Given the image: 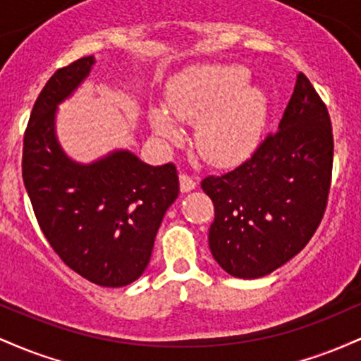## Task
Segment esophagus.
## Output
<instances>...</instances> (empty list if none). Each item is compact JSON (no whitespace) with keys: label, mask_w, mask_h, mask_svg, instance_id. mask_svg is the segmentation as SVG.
Wrapping results in <instances>:
<instances>
[{"label":"esophagus","mask_w":361,"mask_h":361,"mask_svg":"<svg viewBox=\"0 0 361 361\" xmlns=\"http://www.w3.org/2000/svg\"><path fill=\"white\" fill-rule=\"evenodd\" d=\"M195 186H197V181H195L193 176L186 175V173H181L180 175V188L181 192L186 193V192H192L195 190Z\"/></svg>","instance_id":"1"}]
</instances>
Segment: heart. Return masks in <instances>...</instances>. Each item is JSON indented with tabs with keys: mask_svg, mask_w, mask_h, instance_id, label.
I'll return each instance as SVG.
<instances>
[{
	"mask_svg": "<svg viewBox=\"0 0 361 361\" xmlns=\"http://www.w3.org/2000/svg\"><path fill=\"white\" fill-rule=\"evenodd\" d=\"M247 82L250 71L244 66L210 64L188 69L169 85V113L181 122L199 120L195 146L209 163H238L258 146L267 123L268 102L263 91ZM171 116L166 110L154 109L151 123L157 135L176 140L180 128Z\"/></svg>",
	"mask_w": 361,
	"mask_h": 361,
	"instance_id": "obj_1",
	"label": "heart"
}]
</instances>
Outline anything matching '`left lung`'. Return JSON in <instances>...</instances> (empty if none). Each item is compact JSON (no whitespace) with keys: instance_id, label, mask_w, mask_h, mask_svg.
<instances>
[{"instance_id":"obj_1","label":"left lung","mask_w":361,"mask_h":361,"mask_svg":"<svg viewBox=\"0 0 361 361\" xmlns=\"http://www.w3.org/2000/svg\"><path fill=\"white\" fill-rule=\"evenodd\" d=\"M333 151L324 102L299 73L279 130L233 171L202 180L215 210L209 246L224 270L259 279L304 250L324 217Z\"/></svg>"}]
</instances>
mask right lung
<instances>
[{
	"instance_id": "1",
	"label": "right lung",
	"mask_w": 361,
	"mask_h": 361,
	"mask_svg": "<svg viewBox=\"0 0 361 361\" xmlns=\"http://www.w3.org/2000/svg\"><path fill=\"white\" fill-rule=\"evenodd\" d=\"M93 56L57 69L40 91L23 135L22 175L45 239L91 283L123 287L142 275L180 181L173 163L149 166L128 151L74 163L54 130L57 105L93 68Z\"/></svg>"
}]
</instances>
